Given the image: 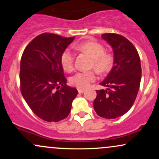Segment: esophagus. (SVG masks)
Here are the masks:
<instances>
[{"mask_svg":"<svg viewBox=\"0 0 159 159\" xmlns=\"http://www.w3.org/2000/svg\"><path fill=\"white\" fill-rule=\"evenodd\" d=\"M78 93H83L85 91V89H84V88H78Z\"/></svg>","mask_w":159,"mask_h":159,"instance_id":"1","label":"esophagus"}]
</instances>
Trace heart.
Instances as JSON below:
<instances>
[{
  "mask_svg": "<svg viewBox=\"0 0 159 159\" xmlns=\"http://www.w3.org/2000/svg\"><path fill=\"white\" fill-rule=\"evenodd\" d=\"M75 48L90 55L93 59L91 67H93L98 72H106L112 66L114 57L111 54L105 52L103 45L98 42L87 40L78 43ZM74 61L75 54L72 49H65L61 57V62L63 69L67 72H72L74 69ZM96 79V75L94 72L82 71L72 76L70 82L75 87L78 88H85Z\"/></svg>",
  "mask_w": 159,
  "mask_h": 159,
  "instance_id": "1",
  "label": "heart"
}]
</instances>
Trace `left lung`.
Returning a JSON list of instances; mask_svg holds the SVG:
<instances>
[{"instance_id":"1","label":"left lung","mask_w":159,"mask_h":159,"mask_svg":"<svg viewBox=\"0 0 159 159\" xmlns=\"http://www.w3.org/2000/svg\"><path fill=\"white\" fill-rule=\"evenodd\" d=\"M102 38L112 47L114 66L100 84L107 90H96L94 110L98 116L115 119L129 111L135 101L141 79L140 57L135 47L124 36L105 34Z\"/></svg>"}]
</instances>
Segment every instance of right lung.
I'll use <instances>...</instances> for the list:
<instances>
[{
  "label": "right lung",
  "instance_id": "add662e5",
  "mask_svg": "<svg viewBox=\"0 0 159 159\" xmlns=\"http://www.w3.org/2000/svg\"><path fill=\"white\" fill-rule=\"evenodd\" d=\"M74 39L44 33L27 45L21 56V94L33 112L45 121L57 123L66 118L78 93L66 85L61 62L62 53Z\"/></svg>",
  "mask_w": 159,
  "mask_h": 159
}]
</instances>
